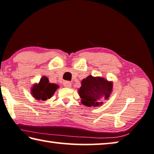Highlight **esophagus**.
<instances>
[{"mask_svg": "<svg viewBox=\"0 0 154 154\" xmlns=\"http://www.w3.org/2000/svg\"><path fill=\"white\" fill-rule=\"evenodd\" d=\"M64 86L66 88H70L71 87V83H70V82L66 81L64 82Z\"/></svg>", "mask_w": 154, "mask_h": 154, "instance_id": "1", "label": "esophagus"}]
</instances>
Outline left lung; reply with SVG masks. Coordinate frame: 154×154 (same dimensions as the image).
<instances>
[{"mask_svg": "<svg viewBox=\"0 0 154 154\" xmlns=\"http://www.w3.org/2000/svg\"><path fill=\"white\" fill-rule=\"evenodd\" d=\"M112 82L103 77L89 75L82 81V86L78 90L82 103L88 107H96L103 104V99H108L112 91Z\"/></svg>", "mask_w": 154, "mask_h": 154, "instance_id": "1", "label": "left lung"}]
</instances>
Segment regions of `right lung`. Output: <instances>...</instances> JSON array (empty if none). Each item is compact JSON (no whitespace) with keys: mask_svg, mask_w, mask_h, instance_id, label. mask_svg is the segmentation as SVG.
I'll list each match as a JSON object with an SVG mask.
<instances>
[{"mask_svg":"<svg viewBox=\"0 0 154 154\" xmlns=\"http://www.w3.org/2000/svg\"><path fill=\"white\" fill-rule=\"evenodd\" d=\"M57 88H59L58 85L51 84L48 78L44 76L38 84L33 85L31 89V94L35 99L46 101L51 98Z\"/></svg>","mask_w":154,"mask_h":154,"instance_id":"right-lung-1","label":"right lung"}]
</instances>
